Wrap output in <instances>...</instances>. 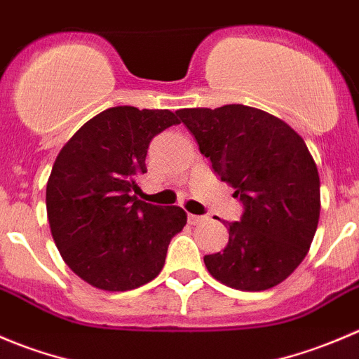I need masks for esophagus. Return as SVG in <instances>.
<instances>
[{"mask_svg": "<svg viewBox=\"0 0 359 359\" xmlns=\"http://www.w3.org/2000/svg\"><path fill=\"white\" fill-rule=\"evenodd\" d=\"M188 218V223H190V225H198V223H204L205 219V216H198V215H188L187 216Z\"/></svg>", "mask_w": 359, "mask_h": 359, "instance_id": "obj_1", "label": "esophagus"}]
</instances>
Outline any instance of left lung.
I'll return each mask as SVG.
<instances>
[{
    "label": "left lung",
    "mask_w": 359,
    "mask_h": 359,
    "mask_svg": "<svg viewBox=\"0 0 359 359\" xmlns=\"http://www.w3.org/2000/svg\"><path fill=\"white\" fill-rule=\"evenodd\" d=\"M211 161L219 180L243 202L226 223L229 244L205 255L209 274L230 288L262 292L285 281L311 248L319 222V175L299 134L244 104L176 111Z\"/></svg>",
    "instance_id": "1"
}]
</instances>
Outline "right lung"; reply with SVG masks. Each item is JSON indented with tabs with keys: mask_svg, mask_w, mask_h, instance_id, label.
Returning <instances> with one entry per match:
<instances>
[{
	"mask_svg": "<svg viewBox=\"0 0 359 359\" xmlns=\"http://www.w3.org/2000/svg\"><path fill=\"white\" fill-rule=\"evenodd\" d=\"M176 123L169 109L115 106L83 123L59 151L47 183L48 223L62 260L88 285L127 292L164 267L187 212L136 194L151 140Z\"/></svg>",
	"mask_w": 359,
	"mask_h": 359,
	"instance_id": "1",
	"label": "right lung"
}]
</instances>
